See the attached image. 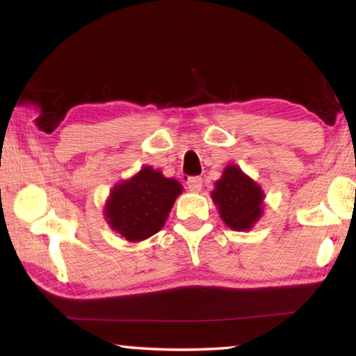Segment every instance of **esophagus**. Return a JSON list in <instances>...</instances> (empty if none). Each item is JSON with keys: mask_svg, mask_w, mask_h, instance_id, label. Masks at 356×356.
<instances>
[{"mask_svg": "<svg viewBox=\"0 0 356 356\" xmlns=\"http://www.w3.org/2000/svg\"><path fill=\"white\" fill-rule=\"evenodd\" d=\"M188 188L192 192H200L203 188V179L200 177H191L188 179Z\"/></svg>", "mask_w": 356, "mask_h": 356, "instance_id": "34e87169", "label": "esophagus"}]
</instances>
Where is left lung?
<instances>
[{"label":"left lung","mask_w":356,"mask_h":356,"mask_svg":"<svg viewBox=\"0 0 356 356\" xmlns=\"http://www.w3.org/2000/svg\"><path fill=\"white\" fill-rule=\"evenodd\" d=\"M211 197L223 223L234 232L252 229L264 213V191L234 164L225 167Z\"/></svg>","instance_id":"8db88e82"}]
</instances>
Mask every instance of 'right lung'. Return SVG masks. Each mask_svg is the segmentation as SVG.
<instances>
[{"label":"right lung","instance_id":"1","mask_svg":"<svg viewBox=\"0 0 356 356\" xmlns=\"http://www.w3.org/2000/svg\"><path fill=\"white\" fill-rule=\"evenodd\" d=\"M183 186L165 178L152 165H143L128 179L117 183L104 204L108 225L129 242L148 239L165 225Z\"/></svg>","mask_w":356,"mask_h":356}]
</instances>
